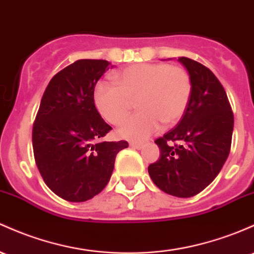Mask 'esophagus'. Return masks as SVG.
Masks as SVG:
<instances>
[{
  "label": "esophagus",
  "mask_w": 254,
  "mask_h": 254,
  "mask_svg": "<svg viewBox=\"0 0 254 254\" xmlns=\"http://www.w3.org/2000/svg\"><path fill=\"white\" fill-rule=\"evenodd\" d=\"M130 146H131L132 148L141 149L142 147H143V143H141V142H130Z\"/></svg>",
  "instance_id": "esophagus-1"
}]
</instances>
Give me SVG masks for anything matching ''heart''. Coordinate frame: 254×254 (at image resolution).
<instances>
[{"instance_id":"1","label":"heart","mask_w":254,"mask_h":254,"mask_svg":"<svg viewBox=\"0 0 254 254\" xmlns=\"http://www.w3.org/2000/svg\"><path fill=\"white\" fill-rule=\"evenodd\" d=\"M114 84L100 82L94 91L95 105L107 122L119 125L137 104L138 111L119 129L122 137L143 141L161 124H176L186 113L191 95V79L182 66L133 64L112 74Z\"/></svg>"}]
</instances>
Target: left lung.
<instances>
[{"label":"left lung","instance_id":"8db88e82","mask_svg":"<svg viewBox=\"0 0 254 254\" xmlns=\"http://www.w3.org/2000/svg\"><path fill=\"white\" fill-rule=\"evenodd\" d=\"M191 95L180 123L155 140L160 158L148 166L154 185L178 197L199 194L219 174L230 153L234 114L227 93L210 68L181 57Z\"/></svg>","mask_w":254,"mask_h":254}]
</instances>
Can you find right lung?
Listing matches in <instances>:
<instances>
[{
  "instance_id": "obj_1",
  "label": "right lung",
  "mask_w": 254,
  "mask_h": 254,
  "mask_svg": "<svg viewBox=\"0 0 254 254\" xmlns=\"http://www.w3.org/2000/svg\"><path fill=\"white\" fill-rule=\"evenodd\" d=\"M106 60L83 59L50 79L32 127L36 165L53 193L82 202L107 186L127 141L101 142L112 127L96 110L94 89L110 68Z\"/></svg>"
}]
</instances>
